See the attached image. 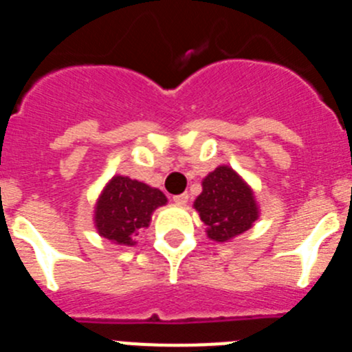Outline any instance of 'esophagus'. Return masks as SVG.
Segmentation results:
<instances>
[{"instance_id": "1", "label": "esophagus", "mask_w": 352, "mask_h": 352, "mask_svg": "<svg viewBox=\"0 0 352 352\" xmlns=\"http://www.w3.org/2000/svg\"><path fill=\"white\" fill-rule=\"evenodd\" d=\"M188 193H180L173 197V201H175L177 206H186V204H188Z\"/></svg>"}]
</instances>
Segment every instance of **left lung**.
<instances>
[{
	"label": "left lung",
	"instance_id": "8db88e82",
	"mask_svg": "<svg viewBox=\"0 0 352 352\" xmlns=\"http://www.w3.org/2000/svg\"><path fill=\"white\" fill-rule=\"evenodd\" d=\"M195 209L207 225L209 239L227 243L258 219L253 191L230 166H218L204 179Z\"/></svg>",
	"mask_w": 352,
	"mask_h": 352
}]
</instances>
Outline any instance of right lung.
<instances>
[{"label": "right lung", "mask_w": 352, "mask_h": 352, "mask_svg": "<svg viewBox=\"0 0 352 352\" xmlns=\"http://www.w3.org/2000/svg\"><path fill=\"white\" fill-rule=\"evenodd\" d=\"M163 191L117 175L102 189L96 206V228L104 239L133 246L148 227L152 212L166 204Z\"/></svg>", "instance_id": "1"}]
</instances>
